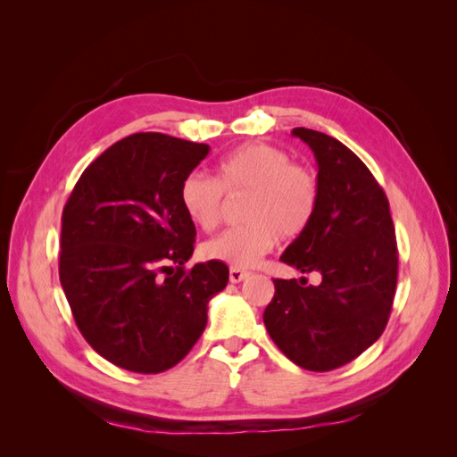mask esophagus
Segmentation results:
<instances>
[{
	"instance_id": "esophagus-1",
	"label": "esophagus",
	"mask_w": 457,
	"mask_h": 457,
	"mask_svg": "<svg viewBox=\"0 0 457 457\" xmlns=\"http://www.w3.org/2000/svg\"><path fill=\"white\" fill-rule=\"evenodd\" d=\"M247 276H250V272L242 270V269H230V272H228V278H230L232 284H238V282L245 280Z\"/></svg>"
}]
</instances>
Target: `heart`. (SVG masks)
Listing matches in <instances>:
<instances>
[{"label": "heart", "instance_id": "obj_1", "mask_svg": "<svg viewBox=\"0 0 457 457\" xmlns=\"http://www.w3.org/2000/svg\"><path fill=\"white\" fill-rule=\"evenodd\" d=\"M250 190L244 204L245 225L207 240L202 253L232 269H252L278 238L289 242L311 227L320 202L316 175L305 165L292 163L287 152L267 143H245L219 160L215 179L190 173L179 188L187 217L210 232L223 210V192Z\"/></svg>", "mask_w": 457, "mask_h": 457}]
</instances>
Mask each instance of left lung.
<instances>
[{
  "instance_id": "obj_1",
  "label": "left lung",
  "mask_w": 457,
  "mask_h": 457,
  "mask_svg": "<svg viewBox=\"0 0 457 457\" xmlns=\"http://www.w3.org/2000/svg\"><path fill=\"white\" fill-rule=\"evenodd\" d=\"M292 135L314 152L320 202L280 261L303 274L320 272L322 282L276 278L262 322L294 364L329 371L371 347L389 320L398 274L395 227L383 188L353 150L314 129Z\"/></svg>"
}]
</instances>
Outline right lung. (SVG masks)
<instances>
[{
	"instance_id": "add662e5",
	"label": "right lung",
	"mask_w": 457,
	"mask_h": 457,
	"mask_svg": "<svg viewBox=\"0 0 457 457\" xmlns=\"http://www.w3.org/2000/svg\"><path fill=\"white\" fill-rule=\"evenodd\" d=\"M207 152L163 133L129 135L87 165L64 205L62 292L81 336L123 370L181 362L228 282L220 261L185 269L196 228L179 188Z\"/></svg>"
}]
</instances>
